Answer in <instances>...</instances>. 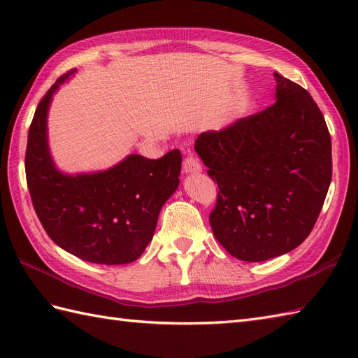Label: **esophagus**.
<instances>
[{
	"label": "esophagus",
	"instance_id": "34e87169",
	"mask_svg": "<svg viewBox=\"0 0 358 358\" xmlns=\"http://www.w3.org/2000/svg\"><path fill=\"white\" fill-rule=\"evenodd\" d=\"M183 172L186 173H199L201 172V164L199 162V158L194 155H187L183 159Z\"/></svg>",
	"mask_w": 358,
	"mask_h": 358
}]
</instances>
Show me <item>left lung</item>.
I'll use <instances>...</instances> for the list:
<instances>
[{"label":"left lung","mask_w":358,"mask_h":358,"mask_svg":"<svg viewBox=\"0 0 358 358\" xmlns=\"http://www.w3.org/2000/svg\"><path fill=\"white\" fill-rule=\"evenodd\" d=\"M273 78L272 106L195 140L218 186L212 232L243 262H264L300 246L332 178L331 135L322 110L306 89L277 72Z\"/></svg>","instance_id":"left-lung-1"}]
</instances>
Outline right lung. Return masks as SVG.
I'll use <instances>...</instances> for the list:
<instances>
[{"label": "right lung", "mask_w": 358, "mask_h": 358, "mask_svg": "<svg viewBox=\"0 0 358 358\" xmlns=\"http://www.w3.org/2000/svg\"><path fill=\"white\" fill-rule=\"evenodd\" d=\"M75 71L45 92L29 127L24 164L34 209L49 237L72 255L96 264L132 263L154 237L159 210L178 187L181 152L157 159L134 154L90 175L58 172L48 148V109L52 94Z\"/></svg>", "instance_id": "1"}]
</instances>
